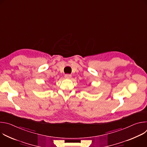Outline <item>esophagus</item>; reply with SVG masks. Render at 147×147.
<instances>
[{
    "label": "esophagus",
    "mask_w": 147,
    "mask_h": 147,
    "mask_svg": "<svg viewBox=\"0 0 147 147\" xmlns=\"http://www.w3.org/2000/svg\"><path fill=\"white\" fill-rule=\"evenodd\" d=\"M65 77L66 79H70L71 78V75H70V74H65Z\"/></svg>",
    "instance_id": "1"
}]
</instances>
